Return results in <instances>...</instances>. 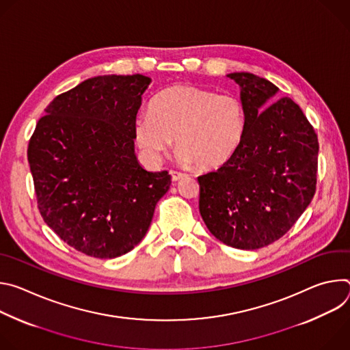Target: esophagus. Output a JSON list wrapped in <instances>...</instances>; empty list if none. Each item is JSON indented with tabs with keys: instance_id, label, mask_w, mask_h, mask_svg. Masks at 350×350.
Segmentation results:
<instances>
[{
	"instance_id": "obj_1",
	"label": "esophagus",
	"mask_w": 350,
	"mask_h": 350,
	"mask_svg": "<svg viewBox=\"0 0 350 350\" xmlns=\"http://www.w3.org/2000/svg\"><path fill=\"white\" fill-rule=\"evenodd\" d=\"M170 176H172V180H173V181H178V180H181V178L187 177V174H185V173H183V172H177V170H170Z\"/></svg>"
}]
</instances>
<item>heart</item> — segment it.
<instances>
[{
  "label": "heart",
  "instance_id": "1",
  "mask_svg": "<svg viewBox=\"0 0 350 350\" xmlns=\"http://www.w3.org/2000/svg\"><path fill=\"white\" fill-rule=\"evenodd\" d=\"M245 127V107L238 95L178 84L159 92L149 113L135 119L134 138L151 161H159L174 138L181 162L216 169L237 152Z\"/></svg>",
  "mask_w": 350,
  "mask_h": 350
}]
</instances>
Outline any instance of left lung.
Returning <instances> with one entry per match:
<instances>
[{
	"mask_svg": "<svg viewBox=\"0 0 350 350\" xmlns=\"http://www.w3.org/2000/svg\"><path fill=\"white\" fill-rule=\"evenodd\" d=\"M228 77L241 87L245 134L228 162L198 177L199 212L219 241L252 251L285 235L312 202L319 139L289 96L272 103L271 81L245 72Z\"/></svg>",
	"mask_w": 350,
	"mask_h": 350,
	"instance_id": "obj_1",
	"label": "left lung"
}]
</instances>
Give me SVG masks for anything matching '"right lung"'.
<instances>
[{
  "instance_id": "right-lung-1",
  "label": "right lung",
  "mask_w": 350,
  "mask_h": 350,
  "mask_svg": "<svg viewBox=\"0 0 350 350\" xmlns=\"http://www.w3.org/2000/svg\"><path fill=\"white\" fill-rule=\"evenodd\" d=\"M151 79L96 76L55 96L29 141L37 206L76 251L122 256L139 243L172 177L144 170L134 123Z\"/></svg>"
}]
</instances>
